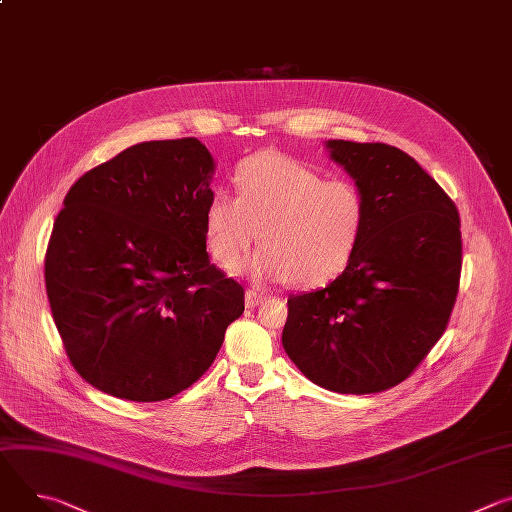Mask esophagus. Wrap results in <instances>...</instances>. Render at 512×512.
<instances>
[{
    "instance_id": "esophagus-1",
    "label": "esophagus",
    "mask_w": 512,
    "mask_h": 512,
    "mask_svg": "<svg viewBox=\"0 0 512 512\" xmlns=\"http://www.w3.org/2000/svg\"><path fill=\"white\" fill-rule=\"evenodd\" d=\"M263 300H265V296L259 294V291H255V289H247L245 291V304H247V308L259 306V304H263Z\"/></svg>"
}]
</instances>
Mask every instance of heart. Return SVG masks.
<instances>
[{"mask_svg": "<svg viewBox=\"0 0 512 512\" xmlns=\"http://www.w3.org/2000/svg\"><path fill=\"white\" fill-rule=\"evenodd\" d=\"M237 196L210 194L204 235L210 255L253 281L289 279L320 287L350 265L367 227V202L350 180H324L314 168L277 152H257L235 172Z\"/></svg>", "mask_w": 512, "mask_h": 512, "instance_id": "obj_1", "label": "heart"}]
</instances>
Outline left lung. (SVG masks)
<instances>
[{
    "instance_id": "8db88e82",
    "label": "left lung",
    "mask_w": 512,
    "mask_h": 512,
    "mask_svg": "<svg viewBox=\"0 0 512 512\" xmlns=\"http://www.w3.org/2000/svg\"><path fill=\"white\" fill-rule=\"evenodd\" d=\"M367 202L350 265L324 289L291 296L281 342L334 393H381L405 381L442 338L462 271L460 214L411 156L387 143L328 139Z\"/></svg>"
}]
</instances>
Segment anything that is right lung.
Listing matches in <instances>:
<instances>
[{"mask_svg":"<svg viewBox=\"0 0 512 512\" xmlns=\"http://www.w3.org/2000/svg\"><path fill=\"white\" fill-rule=\"evenodd\" d=\"M214 160L196 137L143 141L64 196L44 277L75 371L137 403L196 383L245 310L241 283L206 253Z\"/></svg>","mask_w":512,"mask_h":512,"instance_id":"1","label":"right lung"}]
</instances>
